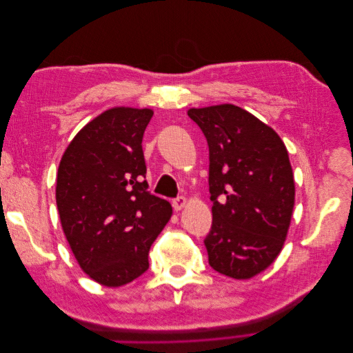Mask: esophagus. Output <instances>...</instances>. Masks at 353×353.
I'll list each match as a JSON object with an SVG mask.
<instances>
[{
    "label": "esophagus",
    "instance_id": "34e87169",
    "mask_svg": "<svg viewBox=\"0 0 353 353\" xmlns=\"http://www.w3.org/2000/svg\"><path fill=\"white\" fill-rule=\"evenodd\" d=\"M185 205H187V199L183 197V196L176 197V199L172 201V206H174V209H175L176 212H178V210H183V209L185 208Z\"/></svg>",
    "mask_w": 353,
    "mask_h": 353
}]
</instances>
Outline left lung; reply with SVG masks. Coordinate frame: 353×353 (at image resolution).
<instances>
[{
  "label": "left lung",
  "mask_w": 353,
  "mask_h": 353,
  "mask_svg": "<svg viewBox=\"0 0 353 353\" xmlns=\"http://www.w3.org/2000/svg\"><path fill=\"white\" fill-rule=\"evenodd\" d=\"M187 113L209 145V265L231 279L249 280L276 259L290 227L294 178L287 148L271 126L239 105Z\"/></svg>",
  "instance_id": "left-lung-1"
}]
</instances>
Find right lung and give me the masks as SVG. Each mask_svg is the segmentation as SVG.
Returning a JSON list of instances; mask_svg holds the SVG:
<instances>
[{
	"label": "right lung",
	"mask_w": 353,
	"mask_h": 353,
	"mask_svg": "<svg viewBox=\"0 0 353 353\" xmlns=\"http://www.w3.org/2000/svg\"><path fill=\"white\" fill-rule=\"evenodd\" d=\"M152 109L112 108L74 135L59 165L56 201L63 232L82 271L104 287L134 281L172 216L147 191L143 135Z\"/></svg>",
	"instance_id": "obj_1"
}]
</instances>
